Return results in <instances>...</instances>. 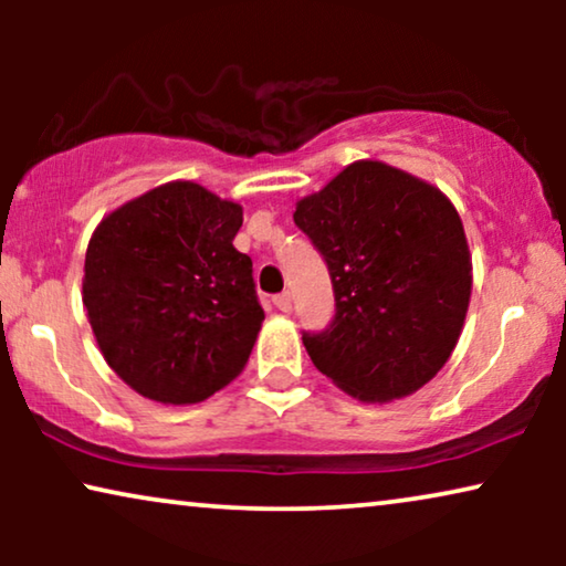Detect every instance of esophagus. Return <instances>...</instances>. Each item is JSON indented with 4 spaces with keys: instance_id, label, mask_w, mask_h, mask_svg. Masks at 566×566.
Segmentation results:
<instances>
[{
    "instance_id": "obj_1",
    "label": "esophagus",
    "mask_w": 566,
    "mask_h": 566,
    "mask_svg": "<svg viewBox=\"0 0 566 566\" xmlns=\"http://www.w3.org/2000/svg\"><path fill=\"white\" fill-rule=\"evenodd\" d=\"M273 304L281 308V312H291V306H293L291 293H277V296L273 298Z\"/></svg>"
}]
</instances>
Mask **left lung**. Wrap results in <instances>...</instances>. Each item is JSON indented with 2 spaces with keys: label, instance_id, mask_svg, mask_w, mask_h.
<instances>
[{
  "label": "left lung",
  "instance_id": "1",
  "mask_svg": "<svg viewBox=\"0 0 566 566\" xmlns=\"http://www.w3.org/2000/svg\"><path fill=\"white\" fill-rule=\"evenodd\" d=\"M296 227L327 260L335 319L308 358L366 405L422 389L451 358L471 298V252L436 185L360 159L301 198Z\"/></svg>",
  "mask_w": 566,
  "mask_h": 566
}]
</instances>
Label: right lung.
<instances>
[{"label": "right lung", "mask_w": 566, "mask_h": 566, "mask_svg": "<svg viewBox=\"0 0 566 566\" xmlns=\"http://www.w3.org/2000/svg\"><path fill=\"white\" fill-rule=\"evenodd\" d=\"M242 206L190 180L146 190L97 223L82 301L107 366L159 405H196L242 374L265 319Z\"/></svg>", "instance_id": "1"}]
</instances>
